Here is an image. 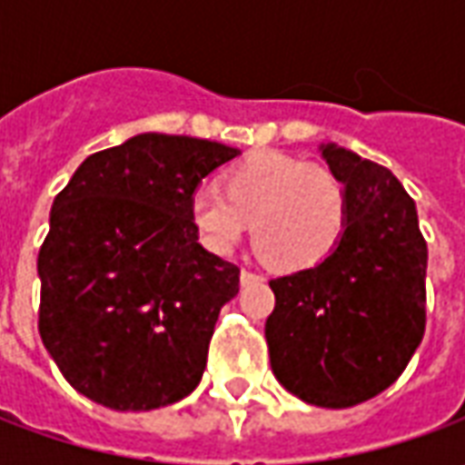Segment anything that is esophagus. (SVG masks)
Masks as SVG:
<instances>
[{"label": "esophagus", "instance_id": "esophagus-1", "mask_svg": "<svg viewBox=\"0 0 465 465\" xmlns=\"http://www.w3.org/2000/svg\"><path fill=\"white\" fill-rule=\"evenodd\" d=\"M253 282H263L262 273L252 272V269H242V283H253Z\"/></svg>", "mask_w": 465, "mask_h": 465}]
</instances>
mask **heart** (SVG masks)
I'll use <instances>...</instances> for the list:
<instances>
[{"label":"heart","mask_w":465,"mask_h":465,"mask_svg":"<svg viewBox=\"0 0 465 465\" xmlns=\"http://www.w3.org/2000/svg\"><path fill=\"white\" fill-rule=\"evenodd\" d=\"M202 242L232 253L253 222L259 252L279 269H312L341 243L349 223L346 183L316 163L256 152L223 173L222 189H199L189 203Z\"/></svg>","instance_id":"1"}]
</instances>
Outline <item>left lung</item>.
<instances>
[{"mask_svg": "<svg viewBox=\"0 0 465 465\" xmlns=\"http://www.w3.org/2000/svg\"><path fill=\"white\" fill-rule=\"evenodd\" d=\"M349 192V223L319 266L272 279V369L286 391L349 409L399 379L426 331V262L416 203L393 173L322 146Z\"/></svg>", "mask_w": 465, "mask_h": 465, "instance_id": "1", "label": "left lung"}]
</instances>
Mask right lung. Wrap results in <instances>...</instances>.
<instances>
[{"label":"right lung","mask_w":465,"mask_h":465,"mask_svg":"<svg viewBox=\"0 0 465 465\" xmlns=\"http://www.w3.org/2000/svg\"><path fill=\"white\" fill-rule=\"evenodd\" d=\"M226 143L139 134L92 153L56 193L39 249V333L64 379L114 411L189 396L239 266L206 252L189 203Z\"/></svg>","instance_id":"obj_1"}]
</instances>
